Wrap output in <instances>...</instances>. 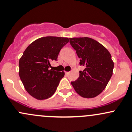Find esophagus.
Instances as JSON below:
<instances>
[{
  "label": "esophagus",
  "mask_w": 132,
  "mask_h": 132,
  "mask_svg": "<svg viewBox=\"0 0 132 132\" xmlns=\"http://www.w3.org/2000/svg\"><path fill=\"white\" fill-rule=\"evenodd\" d=\"M65 74L67 75V76H68V75H69V73H70V72H65Z\"/></svg>",
  "instance_id": "obj_1"
}]
</instances>
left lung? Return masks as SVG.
Listing matches in <instances>:
<instances>
[{
	"label": "left lung",
	"mask_w": 132,
	"mask_h": 132,
	"mask_svg": "<svg viewBox=\"0 0 132 132\" xmlns=\"http://www.w3.org/2000/svg\"><path fill=\"white\" fill-rule=\"evenodd\" d=\"M70 43L85 67L72 82L76 93L84 98H93L106 88L113 74L114 62L109 51L100 43L88 37L70 38Z\"/></svg>",
	"instance_id": "obj_1"
}]
</instances>
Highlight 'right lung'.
<instances>
[{
	"mask_svg": "<svg viewBox=\"0 0 132 132\" xmlns=\"http://www.w3.org/2000/svg\"><path fill=\"white\" fill-rule=\"evenodd\" d=\"M68 38L46 36L32 42L19 59V75L26 91L38 100L49 98L56 91L64 72L50 69L51 62L57 60Z\"/></svg>",
	"mask_w": 132,
	"mask_h": 132,
	"instance_id": "obj_1",
	"label": "right lung"
}]
</instances>
